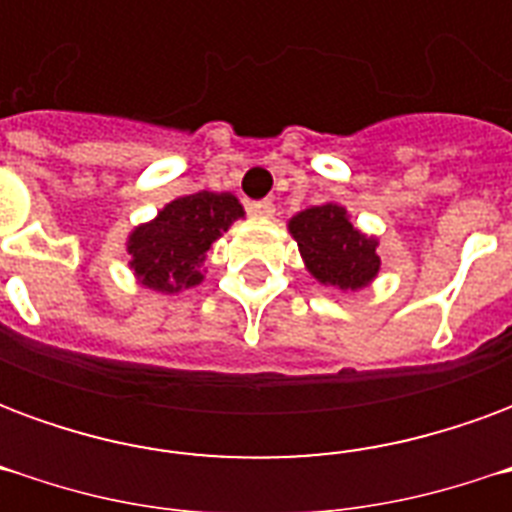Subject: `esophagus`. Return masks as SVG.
Returning a JSON list of instances; mask_svg holds the SVG:
<instances>
[{
    "instance_id": "34e87169",
    "label": "esophagus",
    "mask_w": 512,
    "mask_h": 512,
    "mask_svg": "<svg viewBox=\"0 0 512 512\" xmlns=\"http://www.w3.org/2000/svg\"><path fill=\"white\" fill-rule=\"evenodd\" d=\"M249 213H252V216H260V219H268V216H274V202L271 200L249 202Z\"/></svg>"
}]
</instances>
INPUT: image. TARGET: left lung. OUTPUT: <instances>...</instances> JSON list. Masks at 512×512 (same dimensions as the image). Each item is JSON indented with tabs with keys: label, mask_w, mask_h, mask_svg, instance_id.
Wrapping results in <instances>:
<instances>
[{
	"label": "left lung",
	"mask_w": 512,
	"mask_h": 512,
	"mask_svg": "<svg viewBox=\"0 0 512 512\" xmlns=\"http://www.w3.org/2000/svg\"><path fill=\"white\" fill-rule=\"evenodd\" d=\"M290 233L312 277L340 290H359L370 285L381 260L376 238L356 230L340 205H315L290 219Z\"/></svg>",
	"instance_id": "8db88e82"
}]
</instances>
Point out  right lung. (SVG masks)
<instances>
[{
	"label": "right lung",
	"instance_id": "add662e5",
	"mask_svg": "<svg viewBox=\"0 0 512 512\" xmlns=\"http://www.w3.org/2000/svg\"><path fill=\"white\" fill-rule=\"evenodd\" d=\"M244 216L233 194L197 191L172 200L153 222L128 235L131 268L139 282L158 293H178L200 285V268L213 241Z\"/></svg>",
	"mask_w": 512,
	"mask_h": 512
}]
</instances>
